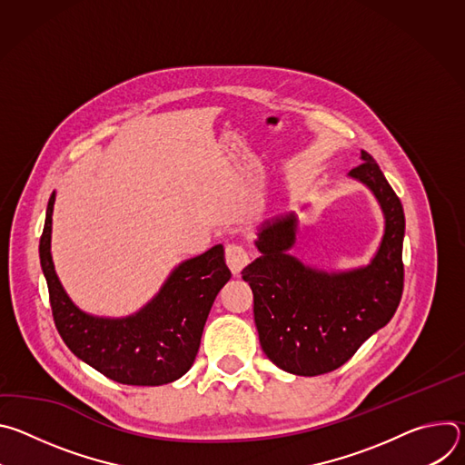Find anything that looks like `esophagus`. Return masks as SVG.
<instances>
[{"label": "esophagus", "instance_id": "34e87169", "mask_svg": "<svg viewBox=\"0 0 465 465\" xmlns=\"http://www.w3.org/2000/svg\"><path fill=\"white\" fill-rule=\"evenodd\" d=\"M248 261H250V257L242 244H239V242L226 244V262H228L230 271L233 272V276L241 274V271L246 267Z\"/></svg>", "mask_w": 465, "mask_h": 465}]
</instances>
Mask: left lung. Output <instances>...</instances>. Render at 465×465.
Masks as SVG:
<instances>
[{
  "mask_svg": "<svg viewBox=\"0 0 465 465\" xmlns=\"http://www.w3.org/2000/svg\"><path fill=\"white\" fill-rule=\"evenodd\" d=\"M350 171L375 194L384 233L370 264L325 272L289 253L298 217L289 213L264 224L255 246L261 255L241 272L253 292V320L261 348L278 368L314 377L333 371L384 327L403 294L405 213L375 160Z\"/></svg>",
  "mask_w": 465,
  "mask_h": 465,
  "instance_id": "left-lung-1",
  "label": "left lung"
}]
</instances>
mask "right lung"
<instances>
[{
    "label": "right lung",
    "mask_w": 465,
    "mask_h": 465,
    "mask_svg": "<svg viewBox=\"0 0 465 465\" xmlns=\"http://www.w3.org/2000/svg\"><path fill=\"white\" fill-rule=\"evenodd\" d=\"M54 193L40 237V264L53 320L62 341L108 379L132 386H160L180 379L194 362L204 323L219 291L232 278L223 244L180 262L160 292L126 318L81 311L62 289L51 257Z\"/></svg>",
    "instance_id": "right-lung-1"
}]
</instances>
